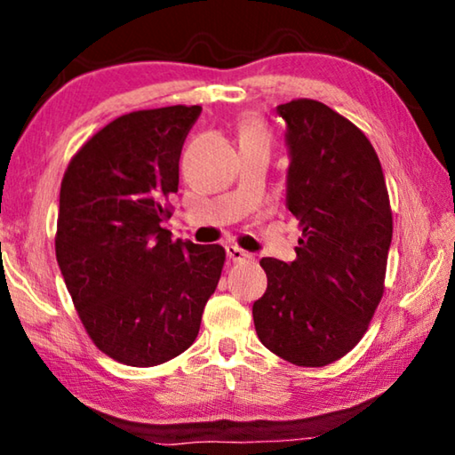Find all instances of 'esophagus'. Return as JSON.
I'll return each instance as SVG.
<instances>
[{"instance_id": "obj_1", "label": "esophagus", "mask_w": 455, "mask_h": 455, "mask_svg": "<svg viewBox=\"0 0 455 455\" xmlns=\"http://www.w3.org/2000/svg\"><path fill=\"white\" fill-rule=\"evenodd\" d=\"M227 255H228L230 260H233V263H244V260H251L252 259L251 252L238 249L236 244H228L227 246Z\"/></svg>"}]
</instances>
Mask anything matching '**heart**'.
<instances>
[{
    "label": "heart",
    "instance_id": "heart-1",
    "mask_svg": "<svg viewBox=\"0 0 455 455\" xmlns=\"http://www.w3.org/2000/svg\"><path fill=\"white\" fill-rule=\"evenodd\" d=\"M238 132H241V142H268L265 124L255 116H244L241 120V126H238Z\"/></svg>",
    "mask_w": 455,
    "mask_h": 455
}]
</instances>
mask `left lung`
Listing matches in <instances>:
<instances>
[{
	"label": "left lung",
	"instance_id": "8db88e82",
	"mask_svg": "<svg viewBox=\"0 0 455 455\" xmlns=\"http://www.w3.org/2000/svg\"><path fill=\"white\" fill-rule=\"evenodd\" d=\"M276 112L287 122V206L303 235L291 265L260 259L267 291L252 319L275 355L323 367L347 355L373 319L394 217L377 152L351 120L309 98Z\"/></svg>",
	"mask_w": 455,
	"mask_h": 455
}]
</instances>
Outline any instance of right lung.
<instances>
[{
    "instance_id": "right-lung-1",
    "label": "right lung",
    "mask_w": 455,
    "mask_h": 455,
    "mask_svg": "<svg viewBox=\"0 0 455 455\" xmlns=\"http://www.w3.org/2000/svg\"><path fill=\"white\" fill-rule=\"evenodd\" d=\"M200 106L124 114L74 154L60 190L56 259L84 329L108 357L152 367L198 335L227 252L172 241L179 160Z\"/></svg>"
}]
</instances>
